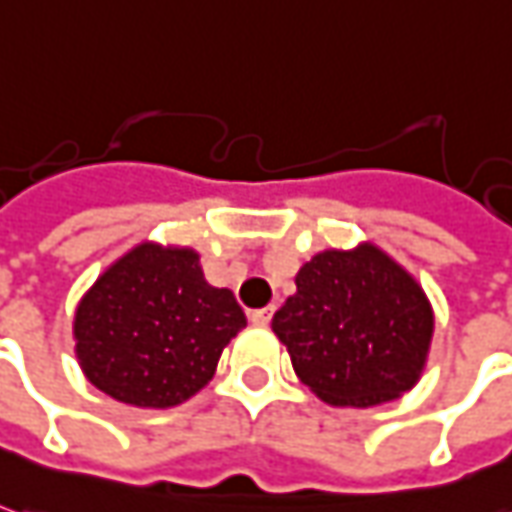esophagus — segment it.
Wrapping results in <instances>:
<instances>
[{"label": "esophagus", "mask_w": 512, "mask_h": 512, "mask_svg": "<svg viewBox=\"0 0 512 512\" xmlns=\"http://www.w3.org/2000/svg\"><path fill=\"white\" fill-rule=\"evenodd\" d=\"M271 316H274V305H269V308H257V311L249 314V319H252L255 325H269Z\"/></svg>", "instance_id": "obj_1"}]
</instances>
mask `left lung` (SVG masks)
Here are the masks:
<instances>
[{"instance_id": "obj_1", "label": "left lung", "mask_w": 512, "mask_h": 512, "mask_svg": "<svg viewBox=\"0 0 512 512\" xmlns=\"http://www.w3.org/2000/svg\"><path fill=\"white\" fill-rule=\"evenodd\" d=\"M271 319L294 373L330 406H378L415 387L434 314L415 277L373 243L325 249Z\"/></svg>"}]
</instances>
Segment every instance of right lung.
Returning <instances> with one entry per match:
<instances>
[{
  "label": "right lung",
  "mask_w": 512,
  "mask_h": 512,
  "mask_svg": "<svg viewBox=\"0 0 512 512\" xmlns=\"http://www.w3.org/2000/svg\"><path fill=\"white\" fill-rule=\"evenodd\" d=\"M246 328L229 288L204 280L198 252L139 243L97 277L75 311L83 375L114 401L168 409L207 387Z\"/></svg>",
  "instance_id": "1"
}]
</instances>
